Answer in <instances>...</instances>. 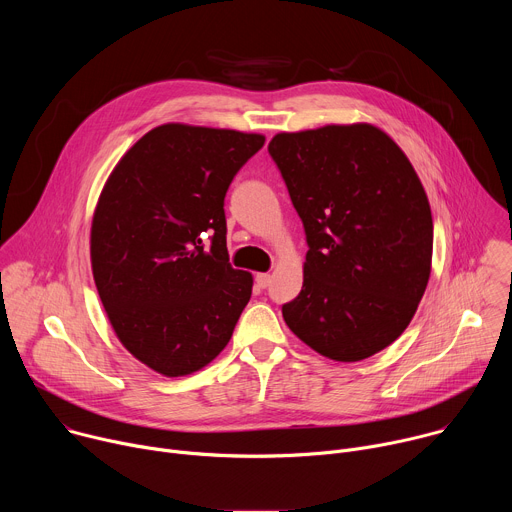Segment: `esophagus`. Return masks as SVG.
Masks as SVG:
<instances>
[{"mask_svg": "<svg viewBox=\"0 0 512 512\" xmlns=\"http://www.w3.org/2000/svg\"><path fill=\"white\" fill-rule=\"evenodd\" d=\"M255 283H257L259 289H265V287H269V283H271V275H269V273H257Z\"/></svg>", "mask_w": 512, "mask_h": 512, "instance_id": "34e87169", "label": "esophagus"}]
</instances>
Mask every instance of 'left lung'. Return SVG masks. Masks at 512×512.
Instances as JSON below:
<instances>
[{
	"mask_svg": "<svg viewBox=\"0 0 512 512\" xmlns=\"http://www.w3.org/2000/svg\"><path fill=\"white\" fill-rule=\"evenodd\" d=\"M267 150L308 243L285 324L332 360L373 356L409 326L431 271L433 221L413 166L367 123L279 133Z\"/></svg>",
	"mask_w": 512,
	"mask_h": 512,
	"instance_id": "obj_1",
	"label": "left lung"
}]
</instances>
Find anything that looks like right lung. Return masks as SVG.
Wrapping results in <instances>:
<instances>
[{
	"mask_svg": "<svg viewBox=\"0 0 512 512\" xmlns=\"http://www.w3.org/2000/svg\"><path fill=\"white\" fill-rule=\"evenodd\" d=\"M265 137L168 123L109 176L91 229L93 277L123 346L166 377L221 352L253 277L229 263L225 196Z\"/></svg>",
	"mask_w": 512,
	"mask_h": 512,
	"instance_id": "add662e5",
	"label": "right lung"
}]
</instances>
